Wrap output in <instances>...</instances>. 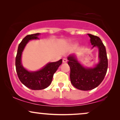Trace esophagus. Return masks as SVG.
<instances>
[{
    "label": "esophagus",
    "instance_id": "esophagus-1",
    "mask_svg": "<svg viewBox=\"0 0 120 120\" xmlns=\"http://www.w3.org/2000/svg\"><path fill=\"white\" fill-rule=\"evenodd\" d=\"M67 59L64 58L63 59V63H67Z\"/></svg>",
    "mask_w": 120,
    "mask_h": 120
}]
</instances>
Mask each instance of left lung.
<instances>
[{"label": "left lung", "instance_id": "1", "mask_svg": "<svg viewBox=\"0 0 120 120\" xmlns=\"http://www.w3.org/2000/svg\"><path fill=\"white\" fill-rule=\"evenodd\" d=\"M93 48L99 49V63L93 68H85L75 58L74 55L68 57V64L71 69L70 78L71 84L81 90H91L101 83L108 69V59L105 47L98 37L88 34Z\"/></svg>", "mask_w": 120, "mask_h": 120}]
</instances>
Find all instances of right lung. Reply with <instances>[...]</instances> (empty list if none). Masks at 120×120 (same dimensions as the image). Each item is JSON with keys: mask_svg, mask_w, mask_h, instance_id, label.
Segmentation results:
<instances>
[{"mask_svg": "<svg viewBox=\"0 0 120 120\" xmlns=\"http://www.w3.org/2000/svg\"><path fill=\"white\" fill-rule=\"evenodd\" d=\"M39 33L30 34L26 36L19 44L16 57V69L18 77L22 83L31 90H43L51 83L53 74L61 64L62 59L58 61L49 63L40 71H27L22 67L21 62L22 52L27 43L31 39H38Z\"/></svg>", "mask_w": 120, "mask_h": 120, "instance_id": "obj_1", "label": "right lung"}]
</instances>
